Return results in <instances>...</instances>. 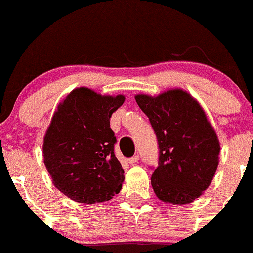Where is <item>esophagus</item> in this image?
<instances>
[{
    "label": "esophagus",
    "instance_id": "1",
    "mask_svg": "<svg viewBox=\"0 0 253 253\" xmlns=\"http://www.w3.org/2000/svg\"><path fill=\"white\" fill-rule=\"evenodd\" d=\"M137 161H139V156H137V155H134V156H132V157H130V159H127V162H129L130 165L136 164Z\"/></svg>",
    "mask_w": 253,
    "mask_h": 253
}]
</instances>
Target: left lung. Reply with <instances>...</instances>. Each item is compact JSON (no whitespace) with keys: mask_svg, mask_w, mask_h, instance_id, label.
I'll return each instance as SVG.
<instances>
[{"mask_svg":"<svg viewBox=\"0 0 253 253\" xmlns=\"http://www.w3.org/2000/svg\"><path fill=\"white\" fill-rule=\"evenodd\" d=\"M135 99L159 144V165L151 176L155 193L166 203H191L208 188L219 164L220 145L206 113L182 89Z\"/></svg>","mask_w":253,"mask_h":253,"instance_id":"1","label":"left lung"}]
</instances>
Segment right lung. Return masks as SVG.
<instances>
[{
	"mask_svg": "<svg viewBox=\"0 0 253 253\" xmlns=\"http://www.w3.org/2000/svg\"><path fill=\"white\" fill-rule=\"evenodd\" d=\"M123 96L74 89L59 104L44 137V164L60 192L79 203L109 201L122 189L124 171L114 154L111 119Z\"/></svg>",
	"mask_w": 253,
	"mask_h": 253,
	"instance_id": "add662e5",
	"label": "right lung"
}]
</instances>
